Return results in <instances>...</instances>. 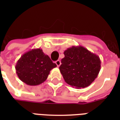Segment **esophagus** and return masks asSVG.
<instances>
[{"label":"esophagus","instance_id":"34e87169","mask_svg":"<svg viewBox=\"0 0 120 120\" xmlns=\"http://www.w3.org/2000/svg\"><path fill=\"white\" fill-rule=\"evenodd\" d=\"M55 64H56V65H57V67H59V66L61 65V62H60L59 60H56V62H55Z\"/></svg>","mask_w":120,"mask_h":120}]
</instances>
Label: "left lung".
<instances>
[{
  "label": "left lung",
  "mask_w": 120,
  "mask_h": 120,
  "mask_svg": "<svg viewBox=\"0 0 120 120\" xmlns=\"http://www.w3.org/2000/svg\"><path fill=\"white\" fill-rule=\"evenodd\" d=\"M64 55L59 69L66 83L76 88L90 85L100 71V57L82 46L68 48Z\"/></svg>",
  "instance_id": "8db88e82"
}]
</instances>
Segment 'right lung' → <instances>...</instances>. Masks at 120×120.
Masks as SVG:
<instances>
[{"label":"right lung","instance_id":"1","mask_svg":"<svg viewBox=\"0 0 120 120\" xmlns=\"http://www.w3.org/2000/svg\"><path fill=\"white\" fill-rule=\"evenodd\" d=\"M56 67L41 49H34L22 55L16 64L15 70L22 82L36 86L45 82L51 70Z\"/></svg>","mask_w":120,"mask_h":120}]
</instances>
